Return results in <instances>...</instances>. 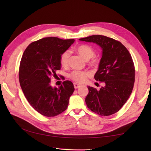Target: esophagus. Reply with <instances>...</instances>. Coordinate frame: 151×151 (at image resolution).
<instances>
[{
	"mask_svg": "<svg viewBox=\"0 0 151 151\" xmlns=\"http://www.w3.org/2000/svg\"><path fill=\"white\" fill-rule=\"evenodd\" d=\"M74 88H75V89H77V88H79V87L81 86V85H79V84H77V83H74Z\"/></svg>",
	"mask_w": 151,
	"mask_h": 151,
	"instance_id": "34e87169",
	"label": "esophagus"
}]
</instances>
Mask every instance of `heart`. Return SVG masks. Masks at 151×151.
Listing matches in <instances>:
<instances>
[{
  "label": "heart",
  "mask_w": 151,
  "mask_h": 151,
  "mask_svg": "<svg viewBox=\"0 0 151 151\" xmlns=\"http://www.w3.org/2000/svg\"><path fill=\"white\" fill-rule=\"evenodd\" d=\"M76 51L78 53L83 57L86 60H88L91 58V60L89 62V65L94 68H96L99 67L100 63L99 58L93 56L94 55L95 52L94 50L89 45H81L76 48ZM70 55V53L69 50H65L63 52L60 56V65L63 67H66L68 65L69 62V57ZM89 76V73L87 71H82V70H74L72 72L69 74V77L74 81L76 83L82 84L84 83L87 81L88 77Z\"/></svg>",
  "instance_id": "b5f03b06"
}]
</instances>
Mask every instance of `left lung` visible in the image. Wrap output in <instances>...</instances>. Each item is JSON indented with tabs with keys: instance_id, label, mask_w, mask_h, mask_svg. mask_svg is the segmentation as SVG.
<instances>
[{
	"instance_id": "8db88e82",
	"label": "left lung",
	"mask_w": 151,
	"mask_h": 151,
	"mask_svg": "<svg viewBox=\"0 0 151 151\" xmlns=\"http://www.w3.org/2000/svg\"><path fill=\"white\" fill-rule=\"evenodd\" d=\"M79 40L96 43L103 50L94 79L103 86L98 91L88 86L87 106L99 115H111L125 104L134 88L135 69L131 55L120 42L107 36L92 35Z\"/></svg>"
}]
</instances>
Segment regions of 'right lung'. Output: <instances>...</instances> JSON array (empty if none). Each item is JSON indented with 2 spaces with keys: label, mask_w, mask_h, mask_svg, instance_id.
Listing matches in <instances>:
<instances>
[{
  "label": "right lung",
  "mask_w": 151,
  "mask_h": 151,
  "mask_svg": "<svg viewBox=\"0 0 151 151\" xmlns=\"http://www.w3.org/2000/svg\"><path fill=\"white\" fill-rule=\"evenodd\" d=\"M74 42V39L48 37L30 43L21 58L19 80L26 98L36 111L47 117L55 116L68 107L74 87L65 81L58 88L50 81L60 70V55Z\"/></svg>",
  "instance_id": "right-lung-1"
}]
</instances>
